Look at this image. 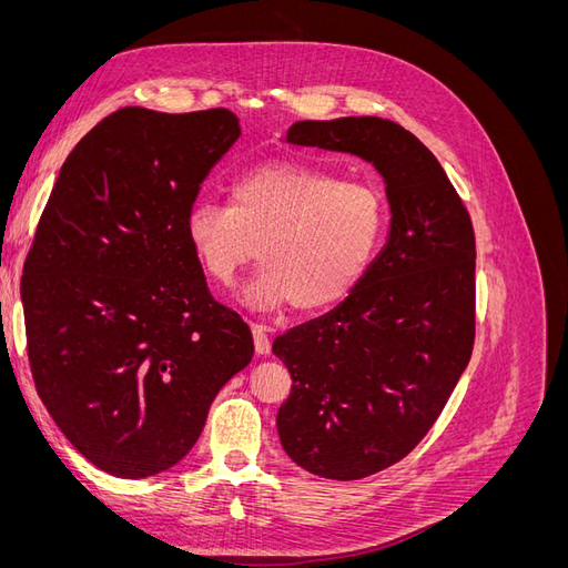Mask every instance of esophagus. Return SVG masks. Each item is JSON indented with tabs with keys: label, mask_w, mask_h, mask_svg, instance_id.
I'll return each instance as SVG.
<instances>
[{
	"label": "esophagus",
	"mask_w": 568,
	"mask_h": 568,
	"mask_svg": "<svg viewBox=\"0 0 568 568\" xmlns=\"http://www.w3.org/2000/svg\"><path fill=\"white\" fill-rule=\"evenodd\" d=\"M251 329H253V341H255V353H257V355H267V353H270V348H272V341H270L267 326H263V324H253Z\"/></svg>",
	"instance_id": "1"
}]
</instances>
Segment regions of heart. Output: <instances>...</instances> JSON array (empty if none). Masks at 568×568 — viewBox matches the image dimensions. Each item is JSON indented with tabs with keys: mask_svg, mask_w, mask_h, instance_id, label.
I'll list each match as a JSON object with an SVG mask.
<instances>
[{
	"mask_svg": "<svg viewBox=\"0 0 568 568\" xmlns=\"http://www.w3.org/2000/svg\"><path fill=\"white\" fill-rule=\"evenodd\" d=\"M386 199L369 182L294 161L261 163L230 186V203L196 201L184 230L211 280L227 286L255 253L263 270L244 301L315 313L363 282L386 234Z\"/></svg>",
	"mask_w": 568,
	"mask_h": 568,
	"instance_id": "obj_1",
	"label": "heart"
}]
</instances>
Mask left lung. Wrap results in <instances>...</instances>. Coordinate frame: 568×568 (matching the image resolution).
Here are the masks:
<instances>
[{
    "label": "left lung",
    "instance_id": "8db88e82",
    "mask_svg": "<svg viewBox=\"0 0 568 568\" xmlns=\"http://www.w3.org/2000/svg\"><path fill=\"white\" fill-rule=\"evenodd\" d=\"M286 142L369 161L390 203L388 242L351 296L272 343L294 379L277 412L286 455L355 480L417 448L469 365L474 227L434 153L393 120H301Z\"/></svg>",
    "mask_w": 568,
    "mask_h": 568
}]
</instances>
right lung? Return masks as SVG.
<instances>
[{"label":"right lung","instance_id":"obj_1","mask_svg":"<svg viewBox=\"0 0 568 568\" xmlns=\"http://www.w3.org/2000/svg\"><path fill=\"white\" fill-rule=\"evenodd\" d=\"M239 134L227 109H118L65 159L32 236V382L63 436L113 476L178 464L253 357L248 324L213 298L184 230Z\"/></svg>","mask_w":568,"mask_h":568}]
</instances>
